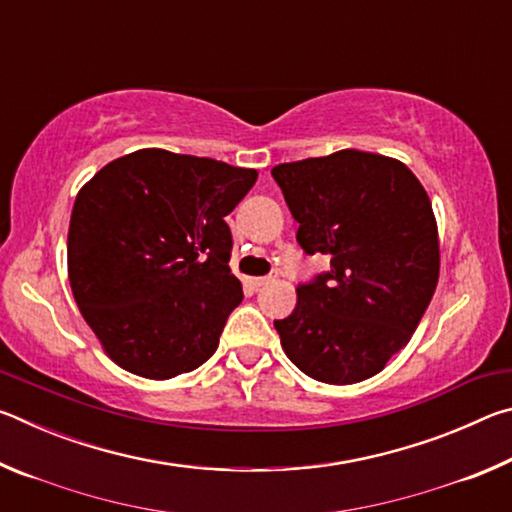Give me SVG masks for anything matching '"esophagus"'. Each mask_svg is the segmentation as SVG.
<instances>
[{
  "mask_svg": "<svg viewBox=\"0 0 512 512\" xmlns=\"http://www.w3.org/2000/svg\"><path fill=\"white\" fill-rule=\"evenodd\" d=\"M277 275H264V277H250V284H253V287H264V284H268V282H273Z\"/></svg>",
  "mask_w": 512,
  "mask_h": 512,
  "instance_id": "obj_1",
  "label": "esophagus"
}]
</instances>
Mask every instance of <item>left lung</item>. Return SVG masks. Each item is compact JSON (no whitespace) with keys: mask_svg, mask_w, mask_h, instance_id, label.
Here are the masks:
<instances>
[{"mask_svg":"<svg viewBox=\"0 0 512 512\" xmlns=\"http://www.w3.org/2000/svg\"><path fill=\"white\" fill-rule=\"evenodd\" d=\"M307 255L329 273L296 289L293 314L275 320L282 350L305 375L357 384L406 348L440 275L438 223L404 162L343 149L273 167Z\"/></svg>","mask_w":512,"mask_h":512,"instance_id":"obj_1","label":"left lung"}]
</instances>
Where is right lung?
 Instances as JSON below:
<instances>
[{"instance_id":"add662e5","label":"right lung","mask_w":512,"mask_h":512,"mask_svg":"<svg viewBox=\"0 0 512 512\" xmlns=\"http://www.w3.org/2000/svg\"><path fill=\"white\" fill-rule=\"evenodd\" d=\"M255 180V169L140 149L81 187L67 235L69 287L119 368L171 379L219 348L244 300L225 216Z\"/></svg>"}]
</instances>
